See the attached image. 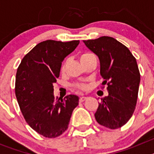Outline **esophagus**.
Returning a JSON list of instances; mask_svg holds the SVG:
<instances>
[{
  "mask_svg": "<svg viewBox=\"0 0 154 154\" xmlns=\"http://www.w3.org/2000/svg\"><path fill=\"white\" fill-rule=\"evenodd\" d=\"M86 99H87L86 97H85V96H82V97H80L79 102L80 103H82V102H84L85 100H86Z\"/></svg>",
  "mask_w": 154,
  "mask_h": 154,
  "instance_id": "1",
  "label": "esophagus"
}]
</instances>
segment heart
I'll use <instances>...</instances> for the list:
<instances>
[{"label":"heart","mask_w":154,"mask_h":154,"mask_svg":"<svg viewBox=\"0 0 154 154\" xmlns=\"http://www.w3.org/2000/svg\"><path fill=\"white\" fill-rule=\"evenodd\" d=\"M95 55H94L93 53L92 52H89V51H85V52L82 53L81 56H80V59H81V62H83L85 61L89 60L90 58H94ZM65 67H66V62H64L62 63V66H61V72H64V71H65ZM73 87H74L75 89H77V90H79V91H84L87 89V85L86 83L85 82H78V83H75L73 85Z\"/></svg>","instance_id":"b5f03b06"}]
</instances>
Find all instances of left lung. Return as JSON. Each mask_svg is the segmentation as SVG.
Listing matches in <instances>:
<instances>
[{"mask_svg": "<svg viewBox=\"0 0 154 154\" xmlns=\"http://www.w3.org/2000/svg\"><path fill=\"white\" fill-rule=\"evenodd\" d=\"M83 42L99 57L103 85H108L109 96L101 99L95 118L111 130L122 127L130 120L137 105L140 82L137 60L126 46L112 37Z\"/></svg>", "mask_w": 154, "mask_h": 154, "instance_id": "left-lung-1", "label": "left lung"}]
</instances>
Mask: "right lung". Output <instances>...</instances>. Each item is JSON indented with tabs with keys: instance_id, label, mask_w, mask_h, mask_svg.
Masks as SVG:
<instances>
[{
	"instance_id": "1",
	"label": "right lung",
	"mask_w": 154,
	"mask_h": 154,
	"mask_svg": "<svg viewBox=\"0 0 154 154\" xmlns=\"http://www.w3.org/2000/svg\"><path fill=\"white\" fill-rule=\"evenodd\" d=\"M79 41L40 42L23 58L17 68L15 95L24 119L37 133L55 138L68 129L79 97L64 99L53 95V83L59 77L62 62L72 52Z\"/></svg>"
}]
</instances>
